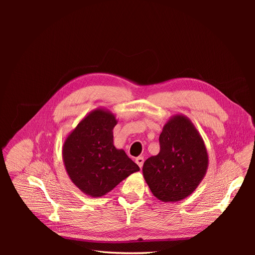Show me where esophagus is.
<instances>
[{
	"mask_svg": "<svg viewBox=\"0 0 255 255\" xmlns=\"http://www.w3.org/2000/svg\"><path fill=\"white\" fill-rule=\"evenodd\" d=\"M143 161H144V159H143V157H141V156L135 158V162H136V164H137L140 168H141L142 165H143Z\"/></svg>",
	"mask_w": 255,
	"mask_h": 255,
	"instance_id": "esophagus-1",
	"label": "esophagus"
}]
</instances>
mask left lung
Wrapping results in <instances>:
<instances>
[{"label": "left lung", "mask_w": 255, "mask_h": 255, "mask_svg": "<svg viewBox=\"0 0 255 255\" xmlns=\"http://www.w3.org/2000/svg\"><path fill=\"white\" fill-rule=\"evenodd\" d=\"M160 152L144 161L142 175L153 195L164 203L180 202L206 176L209 156L205 141L191 120L172 116L159 136Z\"/></svg>", "instance_id": "1"}]
</instances>
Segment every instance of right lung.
I'll return each instance as SVG.
<instances>
[{
  "mask_svg": "<svg viewBox=\"0 0 255 255\" xmlns=\"http://www.w3.org/2000/svg\"><path fill=\"white\" fill-rule=\"evenodd\" d=\"M116 116L98 107L89 113L67 135L62 150L65 169L85 194L101 197L139 170L124 150L114 144Z\"/></svg>",
  "mask_w": 255,
  "mask_h": 255,
  "instance_id": "right-lung-1",
  "label": "right lung"
}]
</instances>
